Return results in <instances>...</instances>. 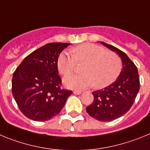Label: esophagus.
<instances>
[{
  "label": "esophagus",
  "mask_w": 150,
  "mask_h": 150,
  "mask_svg": "<svg viewBox=\"0 0 150 150\" xmlns=\"http://www.w3.org/2000/svg\"><path fill=\"white\" fill-rule=\"evenodd\" d=\"M81 93L82 92L81 90H74L73 91V93L75 94V95H80Z\"/></svg>",
  "instance_id": "obj_1"
}]
</instances>
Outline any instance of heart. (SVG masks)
<instances>
[{
	"mask_svg": "<svg viewBox=\"0 0 150 150\" xmlns=\"http://www.w3.org/2000/svg\"><path fill=\"white\" fill-rule=\"evenodd\" d=\"M72 55L63 52L57 58V69L62 75H67L75 69L76 63L84 62L82 74L68 75L63 83L69 88H87L94 85L96 88L106 87L114 83L122 69V61L116 53L107 52L98 45L85 43L74 48Z\"/></svg>",
	"mask_w": 150,
	"mask_h": 150,
	"instance_id": "1",
	"label": "heart"
}]
</instances>
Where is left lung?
<instances>
[{"label": "left lung", "instance_id": "left-lung-1", "mask_svg": "<svg viewBox=\"0 0 150 150\" xmlns=\"http://www.w3.org/2000/svg\"><path fill=\"white\" fill-rule=\"evenodd\" d=\"M100 42L120 57L122 69L114 83L92 93L93 102L86 108V110L97 120L109 122L129 111L140 89V78L137 67L126 54L113 45Z\"/></svg>", "mask_w": 150, "mask_h": 150}]
</instances>
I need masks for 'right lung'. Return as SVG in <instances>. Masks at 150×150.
Here are the masks:
<instances>
[{
  "mask_svg": "<svg viewBox=\"0 0 150 150\" xmlns=\"http://www.w3.org/2000/svg\"><path fill=\"white\" fill-rule=\"evenodd\" d=\"M69 43L52 42L27 56L13 73L12 93L22 114L34 121H47L61 111L71 90L60 88L57 58Z\"/></svg>",
  "mask_w": 150,
  "mask_h": 150,
  "instance_id": "right-lung-1",
  "label": "right lung"
}]
</instances>
